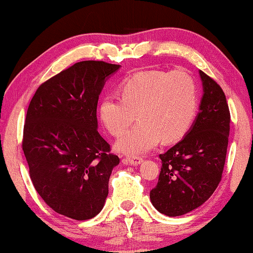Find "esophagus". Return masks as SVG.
Here are the masks:
<instances>
[{
  "label": "esophagus",
  "instance_id": "obj_1",
  "mask_svg": "<svg viewBox=\"0 0 253 253\" xmlns=\"http://www.w3.org/2000/svg\"><path fill=\"white\" fill-rule=\"evenodd\" d=\"M143 162V157L134 156V157H126L123 160V163L126 165H138Z\"/></svg>",
  "mask_w": 253,
  "mask_h": 253
}]
</instances>
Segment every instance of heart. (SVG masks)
Returning a JSON list of instances; mask_svg holds the SVG:
<instances>
[{
	"mask_svg": "<svg viewBox=\"0 0 253 253\" xmlns=\"http://www.w3.org/2000/svg\"><path fill=\"white\" fill-rule=\"evenodd\" d=\"M199 107L198 85L184 70H148L121 85V98L107 96L99 105L102 125L121 136L137 114L139 123L117 140L119 152L139 155L163 143H176L193 125Z\"/></svg>",
	"mask_w": 253,
	"mask_h": 253,
	"instance_id": "1",
	"label": "heart"
}]
</instances>
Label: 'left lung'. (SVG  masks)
<instances>
[{"label": "left lung", "instance_id": "left-lung-1", "mask_svg": "<svg viewBox=\"0 0 253 253\" xmlns=\"http://www.w3.org/2000/svg\"><path fill=\"white\" fill-rule=\"evenodd\" d=\"M203 97L193 126L164 154L157 185L149 193L154 207L168 216L199 208L213 194L223 173L230 132V110L223 90L200 70Z\"/></svg>", "mask_w": 253, "mask_h": 253}]
</instances>
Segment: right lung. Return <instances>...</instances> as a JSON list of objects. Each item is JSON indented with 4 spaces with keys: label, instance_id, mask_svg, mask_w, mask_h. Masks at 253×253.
<instances>
[{
    "label": "right lung",
    "instance_id": "1",
    "mask_svg": "<svg viewBox=\"0 0 253 253\" xmlns=\"http://www.w3.org/2000/svg\"><path fill=\"white\" fill-rule=\"evenodd\" d=\"M119 65L80 61L37 89L27 111L22 149L36 191L74 220L104 208L111 170L119 164L98 132L97 105L107 77Z\"/></svg>",
    "mask_w": 253,
    "mask_h": 253
}]
</instances>
